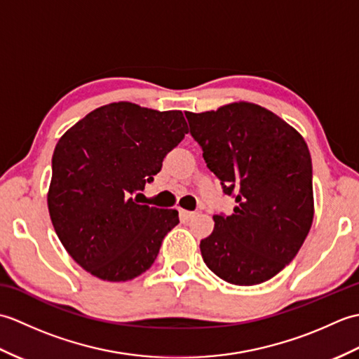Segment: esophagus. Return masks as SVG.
Returning a JSON list of instances; mask_svg holds the SVG:
<instances>
[{
	"instance_id": "34e87169",
	"label": "esophagus",
	"mask_w": 359,
	"mask_h": 359,
	"mask_svg": "<svg viewBox=\"0 0 359 359\" xmlns=\"http://www.w3.org/2000/svg\"><path fill=\"white\" fill-rule=\"evenodd\" d=\"M196 215L194 211H187V210H180V217H182V220H185V222H188L189 219H191L193 216Z\"/></svg>"
}]
</instances>
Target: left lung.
<instances>
[{"mask_svg": "<svg viewBox=\"0 0 359 359\" xmlns=\"http://www.w3.org/2000/svg\"><path fill=\"white\" fill-rule=\"evenodd\" d=\"M208 170L234 197L201 241L203 262L234 285L271 279L293 261L313 222L311 157L294 128L247 102L185 112Z\"/></svg>", "mask_w": 359, "mask_h": 359, "instance_id": "8db88e82", "label": "left lung"}]
</instances>
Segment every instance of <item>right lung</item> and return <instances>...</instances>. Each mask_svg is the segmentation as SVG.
<instances>
[{"instance_id": "1", "label": "right lung", "mask_w": 359, "mask_h": 359, "mask_svg": "<svg viewBox=\"0 0 359 359\" xmlns=\"http://www.w3.org/2000/svg\"><path fill=\"white\" fill-rule=\"evenodd\" d=\"M187 133L182 111L118 102L89 112L58 140L48 207L58 239L81 269L121 282L154 264L179 212L140 205L133 194L154 180Z\"/></svg>"}]
</instances>
